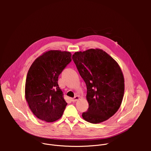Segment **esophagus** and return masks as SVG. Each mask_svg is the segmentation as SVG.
<instances>
[{
	"instance_id": "1",
	"label": "esophagus",
	"mask_w": 151,
	"mask_h": 151,
	"mask_svg": "<svg viewBox=\"0 0 151 151\" xmlns=\"http://www.w3.org/2000/svg\"><path fill=\"white\" fill-rule=\"evenodd\" d=\"M79 96H76L74 98H72V99H71V100H72V101H73V102H75V101H78L79 99Z\"/></svg>"
}]
</instances>
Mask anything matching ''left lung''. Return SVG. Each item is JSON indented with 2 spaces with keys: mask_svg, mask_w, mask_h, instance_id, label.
<instances>
[{
  "mask_svg": "<svg viewBox=\"0 0 151 151\" xmlns=\"http://www.w3.org/2000/svg\"><path fill=\"white\" fill-rule=\"evenodd\" d=\"M72 59L87 85L89 107L83 119L93 124L105 121L119 109L124 93V78L117 62L100 49L76 52Z\"/></svg>",
  "mask_w": 151,
  "mask_h": 151,
  "instance_id": "left-lung-1",
  "label": "left lung"
}]
</instances>
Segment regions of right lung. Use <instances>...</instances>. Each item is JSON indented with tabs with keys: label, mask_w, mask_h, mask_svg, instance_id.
Segmentation results:
<instances>
[{
	"label": "right lung",
	"mask_w": 151,
	"mask_h": 151,
	"mask_svg": "<svg viewBox=\"0 0 151 151\" xmlns=\"http://www.w3.org/2000/svg\"><path fill=\"white\" fill-rule=\"evenodd\" d=\"M70 52L50 50L37 57L26 78L25 97L39 119L51 122L59 119L68 103L59 88L60 74L72 61Z\"/></svg>",
	"instance_id": "add662e5"
}]
</instances>
